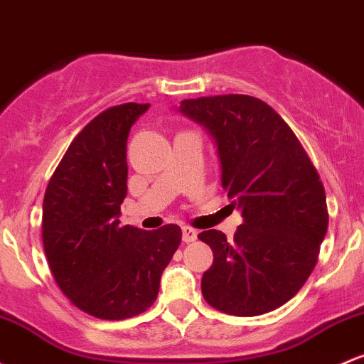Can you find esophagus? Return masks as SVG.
Wrapping results in <instances>:
<instances>
[{
	"instance_id": "34e87169",
	"label": "esophagus",
	"mask_w": 364,
	"mask_h": 364,
	"mask_svg": "<svg viewBox=\"0 0 364 364\" xmlns=\"http://www.w3.org/2000/svg\"><path fill=\"white\" fill-rule=\"evenodd\" d=\"M181 231H183V242L190 243V242L197 240V230H193V228L183 226Z\"/></svg>"
}]
</instances>
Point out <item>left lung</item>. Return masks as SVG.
Instances as JSON below:
<instances>
[{
    "label": "left lung",
    "mask_w": 364,
    "mask_h": 364,
    "mask_svg": "<svg viewBox=\"0 0 364 364\" xmlns=\"http://www.w3.org/2000/svg\"><path fill=\"white\" fill-rule=\"evenodd\" d=\"M179 110L214 136L223 188L243 218L233 242L218 230L198 235L214 254L203 299L233 316L269 313L302 289L318 262L328 209L316 167L262 100L218 95L183 100Z\"/></svg>",
    "instance_id": "8db88e82"
}]
</instances>
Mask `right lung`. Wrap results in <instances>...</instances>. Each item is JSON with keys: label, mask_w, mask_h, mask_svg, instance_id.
I'll list each match as a JSON object with an SVG mask.
<instances>
[{"label": "right lung", "mask_w": 364, "mask_h": 364, "mask_svg": "<svg viewBox=\"0 0 364 364\" xmlns=\"http://www.w3.org/2000/svg\"><path fill=\"white\" fill-rule=\"evenodd\" d=\"M149 107L122 103L87 122L72 139L43 200V245L51 274L72 304L100 319L145 313L181 243L178 225L154 231L119 225L127 193V136Z\"/></svg>", "instance_id": "1"}]
</instances>
